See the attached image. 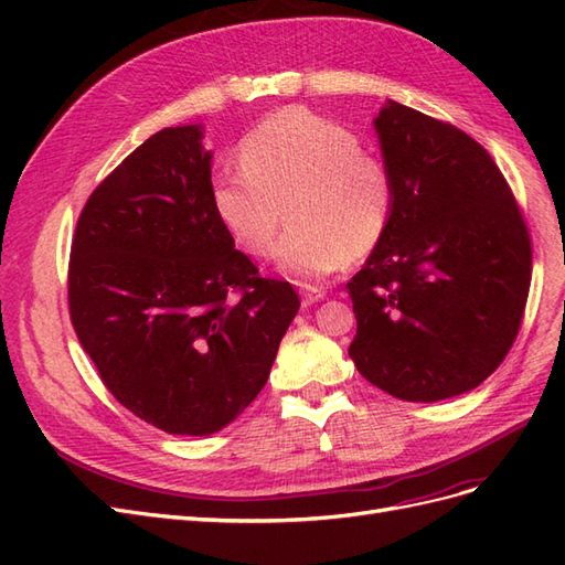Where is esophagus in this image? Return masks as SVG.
I'll list each match as a JSON object with an SVG mask.
<instances>
[{
    "instance_id": "obj_1",
    "label": "esophagus",
    "mask_w": 565,
    "mask_h": 565,
    "mask_svg": "<svg viewBox=\"0 0 565 565\" xmlns=\"http://www.w3.org/2000/svg\"><path fill=\"white\" fill-rule=\"evenodd\" d=\"M324 297V289L313 287V285H301V303L303 306H313Z\"/></svg>"
}]
</instances>
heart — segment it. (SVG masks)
Returning <instances> with one entry per match:
<instances>
[{
    "instance_id": "obj_1",
    "label": "heart",
    "mask_w": 565,
    "mask_h": 565,
    "mask_svg": "<svg viewBox=\"0 0 565 565\" xmlns=\"http://www.w3.org/2000/svg\"><path fill=\"white\" fill-rule=\"evenodd\" d=\"M212 207L256 259L276 252L287 207L292 231L280 264L299 278H322L382 245L396 212V179L349 127L287 108L247 134L241 172L214 181Z\"/></svg>"
}]
</instances>
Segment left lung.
Masks as SVG:
<instances>
[{
    "instance_id": "1",
    "label": "left lung",
    "mask_w": 565,
    "mask_h": 565,
    "mask_svg": "<svg viewBox=\"0 0 565 565\" xmlns=\"http://www.w3.org/2000/svg\"><path fill=\"white\" fill-rule=\"evenodd\" d=\"M396 179L388 233L351 278V361L401 401L467 393L519 334L533 247L514 193L461 129L386 100L374 119Z\"/></svg>"
}]
</instances>
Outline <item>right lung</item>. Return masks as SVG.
Segmentation results:
<instances>
[{
    "mask_svg": "<svg viewBox=\"0 0 565 565\" xmlns=\"http://www.w3.org/2000/svg\"><path fill=\"white\" fill-rule=\"evenodd\" d=\"M67 306L113 396L177 436L224 429L259 396L295 287L262 278L212 207L202 127L152 134L77 218Z\"/></svg>",
    "mask_w": 565,
    "mask_h": 565,
    "instance_id": "right-lung-1",
    "label": "right lung"
}]
</instances>
